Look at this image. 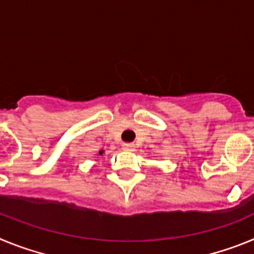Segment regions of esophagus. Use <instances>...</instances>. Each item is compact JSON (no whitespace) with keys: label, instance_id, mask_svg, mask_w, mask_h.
I'll list each match as a JSON object with an SVG mask.
<instances>
[{"label":"esophagus","instance_id":"esophagus-1","mask_svg":"<svg viewBox=\"0 0 254 254\" xmlns=\"http://www.w3.org/2000/svg\"><path fill=\"white\" fill-rule=\"evenodd\" d=\"M123 149H125L126 151H133L134 145L133 143H125V145H123Z\"/></svg>","mask_w":254,"mask_h":254}]
</instances>
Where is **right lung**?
I'll use <instances>...</instances> for the list:
<instances>
[{"instance_id":"obj_1","label":"right lung","mask_w":254,"mask_h":254,"mask_svg":"<svg viewBox=\"0 0 254 254\" xmlns=\"http://www.w3.org/2000/svg\"><path fill=\"white\" fill-rule=\"evenodd\" d=\"M103 154H104V150H100V151H99L100 156H103Z\"/></svg>"}]
</instances>
